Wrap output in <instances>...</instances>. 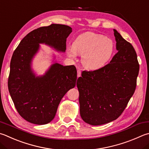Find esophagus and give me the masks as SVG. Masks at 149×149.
I'll list each match as a JSON object with an SVG mask.
<instances>
[{
  "mask_svg": "<svg viewBox=\"0 0 149 149\" xmlns=\"http://www.w3.org/2000/svg\"><path fill=\"white\" fill-rule=\"evenodd\" d=\"M81 70L78 69L77 70V77H79L81 76Z\"/></svg>",
  "mask_w": 149,
  "mask_h": 149,
  "instance_id": "esophagus-1",
  "label": "esophagus"
}]
</instances>
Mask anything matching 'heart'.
I'll return each instance as SVG.
<instances>
[{
	"instance_id": "b5f03b06",
	"label": "heart",
	"mask_w": 149,
	"mask_h": 149,
	"mask_svg": "<svg viewBox=\"0 0 149 149\" xmlns=\"http://www.w3.org/2000/svg\"><path fill=\"white\" fill-rule=\"evenodd\" d=\"M114 44L111 40L93 32H86L78 36L68 49L70 57L75 58L77 54L83 55L81 62L84 67L96 70L105 65L111 56Z\"/></svg>"
}]
</instances>
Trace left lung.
I'll return each instance as SVG.
<instances>
[{"label": "left lung", "mask_w": 149, "mask_h": 149, "mask_svg": "<svg viewBox=\"0 0 149 149\" xmlns=\"http://www.w3.org/2000/svg\"><path fill=\"white\" fill-rule=\"evenodd\" d=\"M118 52L109 63L78 78L80 115L94 126L110 123L121 115L136 90L139 64L130 43L113 30Z\"/></svg>", "instance_id": "left-lung-1"}]
</instances>
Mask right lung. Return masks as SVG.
<instances>
[{"instance_id": "obj_1", "label": "right lung", "mask_w": 149, "mask_h": 149, "mask_svg": "<svg viewBox=\"0 0 149 149\" xmlns=\"http://www.w3.org/2000/svg\"><path fill=\"white\" fill-rule=\"evenodd\" d=\"M72 31L69 26L61 24L38 28L23 38L13 53L8 90L18 113L29 123L39 125L50 123L62 98L76 85L77 70L74 65L53 64L42 77H35L31 68L39 44L45 43L64 52Z\"/></svg>"}]
</instances>
